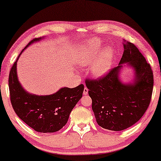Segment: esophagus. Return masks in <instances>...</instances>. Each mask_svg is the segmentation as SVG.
Here are the masks:
<instances>
[{
  "label": "esophagus",
  "instance_id": "obj_1",
  "mask_svg": "<svg viewBox=\"0 0 161 161\" xmlns=\"http://www.w3.org/2000/svg\"><path fill=\"white\" fill-rule=\"evenodd\" d=\"M88 93V89L86 87H85L83 90V95H87Z\"/></svg>",
  "mask_w": 161,
  "mask_h": 161
}]
</instances>
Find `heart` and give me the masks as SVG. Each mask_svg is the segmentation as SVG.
<instances>
[{"label": "heart", "instance_id": "heart-1", "mask_svg": "<svg viewBox=\"0 0 161 161\" xmlns=\"http://www.w3.org/2000/svg\"><path fill=\"white\" fill-rule=\"evenodd\" d=\"M101 51L100 42L92 40L90 46L86 47L80 53L77 60L78 63L83 66L90 65L94 61L91 66V71L95 77H101L106 75L112 68L114 58V51L110 47L105 48L101 53Z\"/></svg>", "mask_w": 161, "mask_h": 161}]
</instances>
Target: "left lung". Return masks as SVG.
<instances>
[{
	"label": "left lung",
	"instance_id": "left-lung-1",
	"mask_svg": "<svg viewBox=\"0 0 161 161\" xmlns=\"http://www.w3.org/2000/svg\"><path fill=\"white\" fill-rule=\"evenodd\" d=\"M123 45L118 66L102 78L85 81L96 122L112 131L127 129L140 119L149 106L154 83L151 67L137 47L125 40ZM125 63L135 70L132 84H123L118 77Z\"/></svg>",
	"mask_w": 161,
	"mask_h": 161
}]
</instances>
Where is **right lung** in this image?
Segmentation results:
<instances>
[{"label": "right lung", "mask_w": 161, "mask_h": 161, "mask_svg": "<svg viewBox=\"0 0 161 161\" xmlns=\"http://www.w3.org/2000/svg\"><path fill=\"white\" fill-rule=\"evenodd\" d=\"M42 39L43 37L35 38L29 42L12 66L8 78L10 98L17 116L32 129L39 132H55L68 122L71 111L82 97L84 86L64 87L47 96L31 94L22 88L17 77V60L27 47Z\"/></svg>", "instance_id": "obj_1"}]
</instances>
